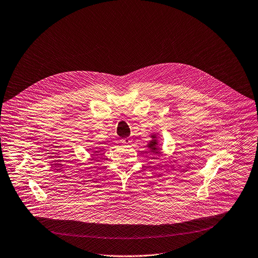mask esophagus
Returning a JSON list of instances; mask_svg holds the SVG:
<instances>
[{"mask_svg":"<svg viewBox=\"0 0 258 258\" xmlns=\"http://www.w3.org/2000/svg\"><path fill=\"white\" fill-rule=\"evenodd\" d=\"M120 142H121L122 144H124V145H127V144H131V143H132V140H131V139H128V138H126V139L121 140Z\"/></svg>","mask_w":258,"mask_h":258,"instance_id":"obj_1","label":"esophagus"}]
</instances>
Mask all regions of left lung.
I'll return each instance as SVG.
<instances>
[{"mask_svg":"<svg viewBox=\"0 0 258 258\" xmlns=\"http://www.w3.org/2000/svg\"><path fill=\"white\" fill-rule=\"evenodd\" d=\"M152 141L148 144V148L151 150V152L153 153V154H155V155H157V154H159V150H160V148H158V143H157V140H156V135H152Z\"/></svg>","mask_w":258,"mask_h":258,"instance_id":"1","label":"left lung"}]
</instances>
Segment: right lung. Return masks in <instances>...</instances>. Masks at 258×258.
<instances>
[{"mask_svg":"<svg viewBox=\"0 0 258 258\" xmlns=\"http://www.w3.org/2000/svg\"><path fill=\"white\" fill-rule=\"evenodd\" d=\"M97 153H99V152H97Z\"/></svg>","mask_w":258,"mask_h":258,"instance_id":"add662e5","label":"right lung"}]
</instances>
